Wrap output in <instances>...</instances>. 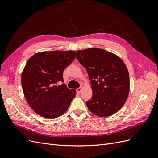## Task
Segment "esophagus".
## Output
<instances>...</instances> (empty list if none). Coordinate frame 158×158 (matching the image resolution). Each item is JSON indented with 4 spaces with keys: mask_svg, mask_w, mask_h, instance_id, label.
Listing matches in <instances>:
<instances>
[{
    "mask_svg": "<svg viewBox=\"0 0 158 158\" xmlns=\"http://www.w3.org/2000/svg\"><path fill=\"white\" fill-rule=\"evenodd\" d=\"M82 86H81V87L76 89V92H77L78 93H80L81 91H82Z\"/></svg>",
    "mask_w": 158,
    "mask_h": 158,
    "instance_id": "esophagus-1",
    "label": "esophagus"
}]
</instances>
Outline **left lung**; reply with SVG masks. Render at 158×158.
Segmentation results:
<instances>
[{
  "instance_id": "obj_1",
  "label": "left lung",
  "mask_w": 158,
  "mask_h": 158,
  "mask_svg": "<svg viewBox=\"0 0 158 158\" xmlns=\"http://www.w3.org/2000/svg\"><path fill=\"white\" fill-rule=\"evenodd\" d=\"M76 59L86 69L92 85V97L86 102L89 111L100 117L118 111L130 91L128 71L123 60L98 48L78 50Z\"/></svg>"
}]
</instances>
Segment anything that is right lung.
<instances>
[{
  "mask_svg": "<svg viewBox=\"0 0 158 158\" xmlns=\"http://www.w3.org/2000/svg\"><path fill=\"white\" fill-rule=\"evenodd\" d=\"M76 58V51L37 52L28 59L22 74V86L28 105L39 115L55 118L66 112L75 89L63 82V71Z\"/></svg>",
  "mask_w": 158,
  "mask_h": 158,
  "instance_id": "add662e5",
  "label": "right lung"
}]
</instances>
